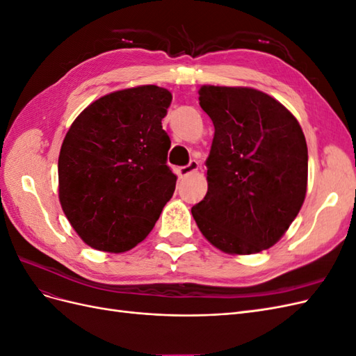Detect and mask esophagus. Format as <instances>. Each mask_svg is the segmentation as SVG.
<instances>
[{
  "instance_id": "obj_1",
  "label": "esophagus",
  "mask_w": 356,
  "mask_h": 356,
  "mask_svg": "<svg viewBox=\"0 0 356 356\" xmlns=\"http://www.w3.org/2000/svg\"><path fill=\"white\" fill-rule=\"evenodd\" d=\"M199 169V161L197 160H190V163L186 165V166H181L177 169V174L179 175V178H184L190 174H193V172H196Z\"/></svg>"
}]
</instances>
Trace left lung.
I'll use <instances>...</instances> for the list:
<instances>
[{
    "label": "left lung",
    "instance_id": "left-lung-1",
    "mask_svg": "<svg viewBox=\"0 0 356 356\" xmlns=\"http://www.w3.org/2000/svg\"><path fill=\"white\" fill-rule=\"evenodd\" d=\"M215 132L207 196L191 208L202 234L229 254L273 246L305 202L307 145L296 117L260 90L203 86Z\"/></svg>",
    "mask_w": 356,
    "mask_h": 356
}]
</instances>
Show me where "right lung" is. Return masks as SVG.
Wrapping results in <instances>:
<instances>
[{
  "label": "right lung",
  "instance_id": "right-lung-1",
  "mask_svg": "<svg viewBox=\"0 0 356 356\" xmlns=\"http://www.w3.org/2000/svg\"><path fill=\"white\" fill-rule=\"evenodd\" d=\"M172 102L157 86L118 90L90 104L63 139L59 199L89 246L124 252L147 238L175 191L161 127Z\"/></svg>",
  "mask_w": 356,
  "mask_h": 356
}]
</instances>
